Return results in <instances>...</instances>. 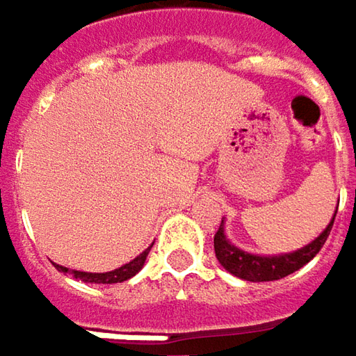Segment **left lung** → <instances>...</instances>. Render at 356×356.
I'll list each match as a JSON object with an SVG mask.
<instances>
[{
    "instance_id": "8db88e82",
    "label": "left lung",
    "mask_w": 356,
    "mask_h": 356,
    "mask_svg": "<svg viewBox=\"0 0 356 356\" xmlns=\"http://www.w3.org/2000/svg\"><path fill=\"white\" fill-rule=\"evenodd\" d=\"M339 211V207H337ZM337 216V213H334ZM334 216L330 220V225L324 229V233L302 249L288 253V255H277V257H259V255H251L245 253L241 249H237L235 245L227 241L225 237V229H222V220L220 227L215 233V253L218 264L225 267L227 271H231L233 275L247 280V282H273V280H282L286 275H290L293 271H298L300 267H304L310 259L316 257V253L322 249V245L326 243Z\"/></svg>"
}]
</instances>
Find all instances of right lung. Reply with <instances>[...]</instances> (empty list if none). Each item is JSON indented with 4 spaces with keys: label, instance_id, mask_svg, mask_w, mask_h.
Masks as SVG:
<instances>
[{
    "label": "right lung",
    "instance_id": "1",
    "mask_svg": "<svg viewBox=\"0 0 356 356\" xmlns=\"http://www.w3.org/2000/svg\"><path fill=\"white\" fill-rule=\"evenodd\" d=\"M152 247H147L141 255H138L134 261L125 264L119 269H113V271H107V273H87V271H72V277H79L81 282H87V284H119V282H125L129 277H134L138 271H140L143 264H145V257L149 253ZM58 271H68L66 267L56 266Z\"/></svg>",
    "mask_w": 356,
    "mask_h": 356
}]
</instances>
